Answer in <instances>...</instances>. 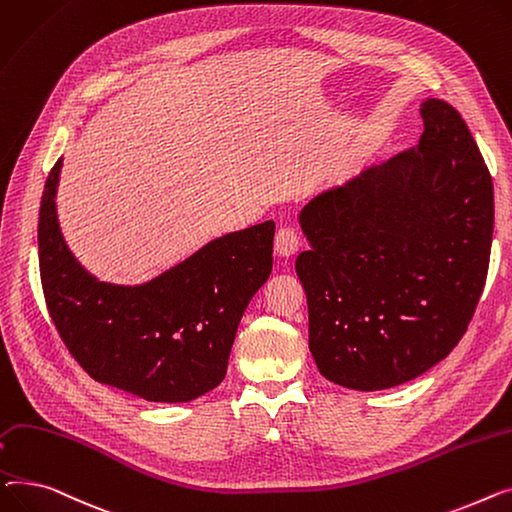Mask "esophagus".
Here are the masks:
<instances>
[{"instance_id": "34e87169", "label": "esophagus", "mask_w": 512, "mask_h": 512, "mask_svg": "<svg viewBox=\"0 0 512 512\" xmlns=\"http://www.w3.org/2000/svg\"><path fill=\"white\" fill-rule=\"evenodd\" d=\"M299 248V235L293 227H281L275 235V252L283 258H289Z\"/></svg>"}]
</instances>
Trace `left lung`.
I'll list each match as a JSON object with an SVG mask.
<instances>
[{"instance_id": "left-lung-1", "label": "left lung", "mask_w": 512, "mask_h": 512, "mask_svg": "<svg viewBox=\"0 0 512 512\" xmlns=\"http://www.w3.org/2000/svg\"><path fill=\"white\" fill-rule=\"evenodd\" d=\"M419 113L417 146L299 213L312 246L295 260L310 351L345 388L382 390L428 372L457 347L486 285L492 175L453 105L428 99Z\"/></svg>"}]
</instances>
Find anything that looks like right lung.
Returning a JSON list of instances; mask_svg holds the SVG:
<instances>
[{"mask_svg":"<svg viewBox=\"0 0 512 512\" xmlns=\"http://www.w3.org/2000/svg\"><path fill=\"white\" fill-rule=\"evenodd\" d=\"M59 159L39 210V264L59 337L97 382L155 403H186L217 388L250 299L273 270L275 223L227 233L136 287L99 283L70 254L57 225Z\"/></svg>","mask_w":512,"mask_h":512,"instance_id":"obj_1","label":"right lung"}]
</instances>
